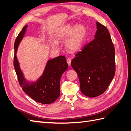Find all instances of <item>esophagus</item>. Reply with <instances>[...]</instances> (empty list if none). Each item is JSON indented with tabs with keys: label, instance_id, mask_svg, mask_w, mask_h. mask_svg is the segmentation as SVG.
Returning <instances> with one entry per match:
<instances>
[{
	"label": "esophagus",
	"instance_id": "obj_1",
	"mask_svg": "<svg viewBox=\"0 0 131 131\" xmlns=\"http://www.w3.org/2000/svg\"><path fill=\"white\" fill-rule=\"evenodd\" d=\"M67 63L69 66L71 65V59L68 58L67 59Z\"/></svg>",
	"mask_w": 131,
	"mask_h": 131
}]
</instances>
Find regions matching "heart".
Masks as SVG:
<instances>
[{
	"label": "heart",
	"mask_w": 131,
	"mask_h": 131,
	"mask_svg": "<svg viewBox=\"0 0 131 131\" xmlns=\"http://www.w3.org/2000/svg\"><path fill=\"white\" fill-rule=\"evenodd\" d=\"M87 35V29L83 25L78 24L75 25L67 24L63 25L57 31L56 36L59 40L65 39L66 46L71 52H74L81 48ZM58 45V41L54 40L52 43L53 47Z\"/></svg>",
	"instance_id": "b5f03b06"
}]
</instances>
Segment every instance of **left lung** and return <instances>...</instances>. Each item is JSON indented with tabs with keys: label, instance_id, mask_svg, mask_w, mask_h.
Wrapping results in <instances>:
<instances>
[{
	"label": "left lung",
	"instance_id": "1",
	"mask_svg": "<svg viewBox=\"0 0 131 131\" xmlns=\"http://www.w3.org/2000/svg\"><path fill=\"white\" fill-rule=\"evenodd\" d=\"M94 39L77 53L71 62L77 73L81 91L95 97L103 93L115 74V49L107 28L96 22Z\"/></svg>",
	"mask_w": 131,
	"mask_h": 131
}]
</instances>
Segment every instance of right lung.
Here are the masks:
<instances>
[{"instance_id":"right-lung-1","label":"right lung","mask_w":131,"mask_h":131,"mask_svg":"<svg viewBox=\"0 0 131 131\" xmlns=\"http://www.w3.org/2000/svg\"><path fill=\"white\" fill-rule=\"evenodd\" d=\"M28 25L22 29L14 43V67L19 83L25 93L35 101L42 104L53 103L60 95V80L68 68L64 56H60L48 60L43 74L35 82L28 81L20 68L16 54L24 36Z\"/></svg>"}]
</instances>
